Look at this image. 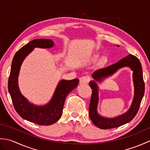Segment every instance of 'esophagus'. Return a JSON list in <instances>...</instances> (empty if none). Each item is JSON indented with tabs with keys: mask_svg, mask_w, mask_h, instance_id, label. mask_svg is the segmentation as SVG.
<instances>
[{
	"mask_svg": "<svg viewBox=\"0 0 150 150\" xmlns=\"http://www.w3.org/2000/svg\"><path fill=\"white\" fill-rule=\"evenodd\" d=\"M90 81V78L86 76H82L80 78V84H86Z\"/></svg>",
	"mask_w": 150,
	"mask_h": 150,
	"instance_id": "obj_1",
	"label": "esophagus"
}]
</instances>
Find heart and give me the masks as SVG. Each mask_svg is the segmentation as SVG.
<instances>
[{
    "label": "heart",
    "instance_id": "obj_1",
    "mask_svg": "<svg viewBox=\"0 0 150 150\" xmlns=\"http://www.w3.org/2000/svg\"><path fill=\"white\" fill-rule=\"evenodd\" d=\"M95 59H97V56H96V57H95ZM104 60H105V59H103V61L104 62Z\"/></svg>",
    "mask_w": 150,
    "mask_h": 150
}]
</instances>
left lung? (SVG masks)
I'll use <instances>...</instances> for the list:
<instances>
[{"label":"left lung","mask_w":150,"mask_h":150,"mask_svg":"<svg viewBox=\"0 0 150 150\" xmlns=\"http://www.w3.org/2000/svg\"><path fill=\"white\" fill-rule=\"evenodd\" d=\"M125 66L129 67L133 71V81L134 83L135 95L129 110L122 115L113 119H107L100 116L97 113V106L98 100L97 85L95 81H90V82L92 94L89 107V115L95 125L100 129L114 128L128 123L135 117L139 110L144 94L145 85L143 79L141 64L137 57L133 55H129L114 64L98 69L95 71L92 77L96 81L100 82L102 79L113 75L118 69Z\"/></svg>","instance_id":"left-lung-1"}]
</instances>
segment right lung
<instances>
[{
    "mask_svg": "<svg viewBox=\"0 0 150 150\" xmlns=\"http://www.w3.org/2000/svg\"><path fill=\"white\" fill-rule=\"evenodd\" d=\"M53 46L52 40L40 39L31 40L21 47L13 59L8 79V91L16 111L23 119L39 125H51L61 117L66 96L77 86L79 82L78 79L60 81L52 100L43 106L30 103L21 93L18 86V76L25 57L32 52L34 47L49 48Z\"/></svg>",
    "mask_w": 150,
    "mask_h": 150,
    "instance_id": "1",
    "label": "right lung"
}]
</instances>
